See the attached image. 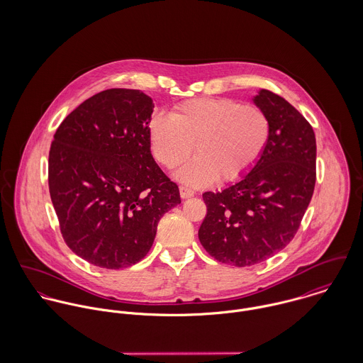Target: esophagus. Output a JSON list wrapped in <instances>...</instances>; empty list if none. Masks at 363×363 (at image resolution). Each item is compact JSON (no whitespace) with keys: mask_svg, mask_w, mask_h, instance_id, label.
Segmentation results:
<instances>
[{"mask_svg":"<svg viewBox=\"0 0 363 363\" xmlns=\"http://www.w3.org/2000/svg\"><path fill=\"white\" fill-rule=\"evenodd\" d=\"M179 190H180V197H182V199H190V197L194 196V191H193L191 189H189V187L180 186Z\"/></svg>","mask_w":363,"mask_h":363,"instance_id":"1","label":"esophagus"}]
</instances>
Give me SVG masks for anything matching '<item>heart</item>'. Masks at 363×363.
Segmentation results:
<instances>
[{"mask_svg": "<svg viewBox=\"0 0 363 363\" xmlns=\"http://www.w3.org/2000/svg\"><path fill=\"white\" fill-rule=\"evenodd\" d=\"M150 145L156 162L172 170L193 151L197 154L176 179L191 187L243 179L264 154L271 124L253 104L233 99H196L177 106L170 116L157 113L150 121Z\"/></svg>", "mask_w": 363, "mask_h": 363, "instance_id": "obj_1", "label": "heart"}]
</instances>
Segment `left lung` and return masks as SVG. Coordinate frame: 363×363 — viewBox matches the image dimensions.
<instances>
[{
	"label": "left lung",
	"mask_w": 363,
	"mask_h": 363,
	"mask_svg": "<svg viewBox=\"0 0 363 363\" xmlns=\"http://www.w3.org/2000/svg\"><path fill=\"white\" fill-rule=\"evenodd\" d=\"M253 104L269 118L268 145L243 179L203 194L207 216L199 230L211 257L236 267L265 261L294 239L315 183V137L308 120L267 89Z\"/></svg>",
	"instance_id": "left-lung-1"
}]
</instances>
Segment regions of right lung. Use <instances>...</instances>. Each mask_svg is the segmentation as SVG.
<instances>
[{
	"instance_id": "1",
	"label": "right lung",
	"mask_w": 363,
	"mask_h": 363,
	"mask_svg": "<svg viewBox=\"0 0 363 363\" xmlns=\"http://www.w3.org/2000/svg\"><path fill=\"white\" fill-rule=\"evenodd\" d=\"M152 99L107 89L72 110L54 134L49 189L67 246L107 268L130 267L152 247L159 219L182 203L151 154Z\"/></svg>"
}]
</instances>
